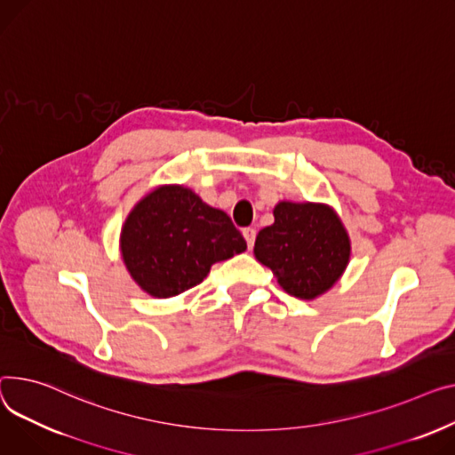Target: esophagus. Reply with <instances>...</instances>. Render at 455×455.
I'll return each instance as SVG.
<instances>
[{
    "mask_svg": "<svg viewBox=\"0 0 455 455\" xmlns=\"http://www.w3.org/2000/svg\"><path fill=\"white\" fill-rule=\"evenodd\" d=\"M243 237L247 239L249 249H252L254 247V241H256V228H252V227L243 228Z\"/></svg>",
    "mask_w": 455,
    "mask_h": 455,
    "instance_id": "esophagus-1",
    "label": "esophagus"
}]
</instances>
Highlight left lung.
<instances>
[{
  "label": "left lung",
  "mask_w": 455,
  "mask_h": 455,
  "mask_svg": "<svg viewBox=\"0 0 455 455\" xmlns=\"http://www.w3.org/2000/svg\"><path fill=\"white\" fill-rule=\"evenodd\" d=\"M349 237L329 206L280 203L275 223L259 230L258 261L289 294L313 299L335 283L349 261Z\"/></svg>",
  "instance_id": "8db88e82"
}]
</instances>
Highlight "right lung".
I'll return each mask as SVG.
<instances>
[{"instance_id":"right-lung-1","label":"right lung","mask_w":455,"mask_h":455,"mask_svg":"<svg viewBox=\"0 0 455 455\" xmlns=\"http://www.w3.org/2000/svg\"><path fill=\"white\" fill-rule=\"evenodd\" d=\"M245 249L247 241L225 212L183 187H161L148 194L120 235L132 278L156 298L196 287L212 265Z\"/></svg>"}]
</instances>
